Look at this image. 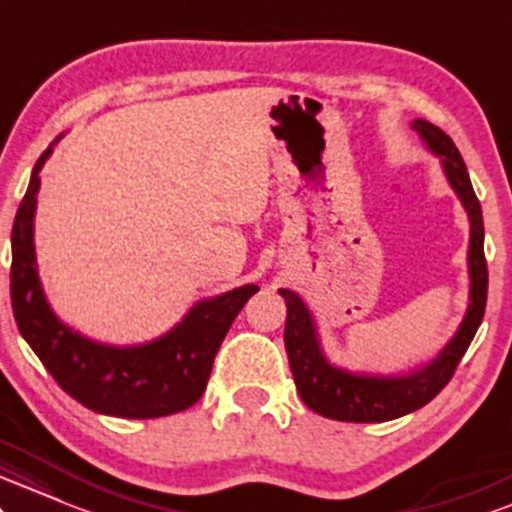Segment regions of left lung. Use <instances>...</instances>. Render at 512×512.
I'll list each match as a JSON object with an SVG mask.
<instances>
[{
  "label": "left lung",
  "mask_w": 512,
  "mask_h": 512,
  "mask_svg": "<svg viewBox=\"0 0 512 512\" xmlns=\"http://www.w3.org/2000/svg\"><path fill=\"white\" fill-rule=\"evenodd\" d=\"M412 129L422 138L424 146L441 160L450 189L460 198L470 220V249H467L470 304H467L460 328L431 362L405 374H369V371L342 369L330 362L323 352L316 318L309 306L297 292L280 290L287 304L285 350L299 395L309 410L328 419H338V422H390L434 400L453 378L462 354L467 352L484 318L486 287H489L484 258V220L465 160L455 148L453 138L438 126L426 119H414Z\"/></svg>",
  "instance_id": "8db88e82"
}]
</instances>
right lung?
<instances>
[{
    "label": "right lung",
    "mask_w": 512,
    "mask_h": 512,
    "mask_svg": "<svg viewBox=\"0 0 512 512\" xmlns=\"http://www.w3.org/2000/svg\"><path fill=\"white\" fill-rule=\"evenodd\" d=\"M52 146L35 162L11 230V306L18 330L54 381L88 410L122 419H155L189 410L206 390L213 359L232 321L258 287L242 285L201 299L177 326L141 345H107L66 326L47 302L35 261L40 170Z\"/></svg>",
    "instance_id": "right-lung-1"
}]
</instances>
